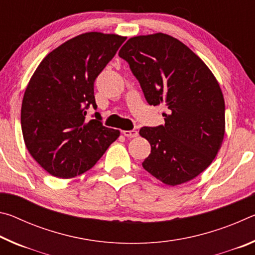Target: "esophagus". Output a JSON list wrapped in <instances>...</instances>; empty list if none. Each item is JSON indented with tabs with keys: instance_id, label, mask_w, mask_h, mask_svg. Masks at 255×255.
<instances>
[{
	"instance_id": "1",
	"label": "esophagus",
	"mask_w": 255,
	"mask_h": 255,
	"mask_svg": "<svg viewBox=\"0 0 255 255\" xmlns=\"http://www.w3.org/2000/svg\"><path fill=\"white\" fill-rule=\"evenodd\" d=\"M123 133L128 138H133L138 136V132L137 130H135V129H132V130H124Z\"/></svg>"
}]
</instances>
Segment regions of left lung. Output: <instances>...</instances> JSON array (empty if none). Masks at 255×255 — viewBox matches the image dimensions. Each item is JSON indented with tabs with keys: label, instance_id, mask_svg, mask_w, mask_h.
<instances>
[{
	"label": "left lung",
	"instance_id": "1",
	"mask_svg": "<svg viewBox=\"0 0 255 255\" xmlns=\"http://www.w3.org/2000/svg\"><path fill=\"white\" fill-rule=\"evenodd\" d=\"M119 56L146 101L166 107L164 126L139 130L150 144L143 167L167 185L195 179L214 161L225 135V101L216 77L189 47L161 32L130 38Z\"/></svg>",
	"mask_w": 255,
	"mask_h": 255
}]
</instances>
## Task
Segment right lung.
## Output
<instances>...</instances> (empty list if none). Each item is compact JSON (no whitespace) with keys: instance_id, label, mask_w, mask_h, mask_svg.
Listing matches in <instances>:
<instances>
[{"instance_id":"obj_1","label":"right lung","mask_w":255,"mask_h":255,"mask_svg":"<svg viewBox=\"0 0 255 255\" xmlns=\"http://www.w3.org/2000/svg\"><path fill=\"white\" fill-rule=\"evenodd\" d=\"M126 37L86 32L60 45L41 60L25 89L21 128L25 147L42 169L70 179L91 169L120 131L105 127L97 109L94 81Z\"/></svg>"}]
</instances>
